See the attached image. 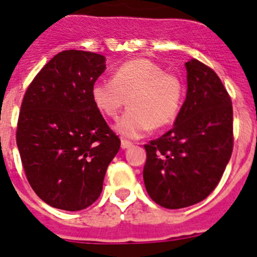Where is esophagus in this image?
Instances as JSON below:
<instances>
[{"mask_svg":"<svg viewBox=\"0 0 257 257\" xmlns=\"http://www.w3.org/2000/svg\"><path fill=\"white\" fill-rule=\"evenodd\" d=\"M132 146H133V143H132L131 141H126V139H121V148H123V149L131 148Z\"/></svg>","mask_w":257,"mask_h":257,"instance_id":"obj_1","label":"esophagus"}]
</instances>
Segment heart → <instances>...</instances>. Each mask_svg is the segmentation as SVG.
I'll return each instance as SVG.
<instances>
[{
	"instance_id": "heart-1",
	"label": "heart",
	"mask_w": 257,
	"mask_h": 257,
	"mask_svg": "<svg viewBox=\"0 0 257 257\" xmlns=\"http://www.w3.org/2000/svg\"><path fill=\"white\" fill-rule=\"evenodd\" d=\"M183 94L181 79L148 59L125 61L116 68L111 80H99L91 88L94 105L110 119L118 118L126 101L129 110L119 119L116 132L129 138L171 125Z\"/></svg>"
}]
</instances>
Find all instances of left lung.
I'll use <instances>...</instances> for the list:
<instances>
[{
    "label": "left lung",
    "mask_w": 257,
    "mask_h": 257,
    "mask_svg": "<svg viewBox=\"0 0 257 257\" xmlns=\"http://www.w3.org/2000/svg\"><path fill=\"white\" fill-rule=\"evenodd\" d=\"M187 96L174 126L144 146L149 197L169 210L205 200L220 182L233 148L232 101L217 74L186 62Z\"/></svg>",
    "instance_id": "1"
}]
</instances>
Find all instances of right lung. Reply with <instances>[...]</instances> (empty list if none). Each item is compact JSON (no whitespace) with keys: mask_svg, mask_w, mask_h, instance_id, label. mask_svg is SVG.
<instances>
[{"mask_svg":"<svg viewBox=\"0 0 257 257\" xmlns=\"http://www.w3.org/2000/svg\"><path fill=\"white\" fill-rule=\"evenodd\" d=\"M104 70L103 55L61 51L39 71L22 99L16 131L22 167L35 193L59 210L93 205L120 148L91 99Z\"/></svg>","mask_w":257,"mask_h":257,"instance_id":"1","label":"right lung"}]
</instances>
